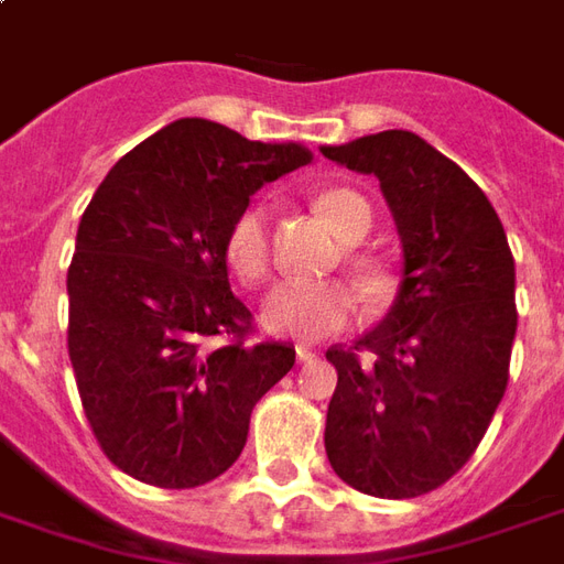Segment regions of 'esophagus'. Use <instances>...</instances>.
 <instances>
[{
	"instance_id": "esophagus-1",
	"label": "esophagus",
	"mask_w": 564,
	"mask_h": 564,
	"mask_svg": "<svg viewBox=\"0 0 564 564\" xmlns=\"http://www.w3.org/2000/svg\"><path fill=\"white\" fill-rule=\"evenodd\" d=\"M295 356H299V362H314V359H317V350H311V347H299V350H295Z\"/></svg>"
}]
</instances>
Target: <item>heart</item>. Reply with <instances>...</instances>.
<instances>
[{"label": "heart", "instance_id": "b5f03b06", "mask_svg": "<svg viewBox=\"0 0 564 564\" xmlns=\"http://www.w3.org/2000/svg\"><path fill=\"white\" fill-rule=\"evenodd\" d=\"M317 208L344 241H362L375 226V210L362 193L350 186H332L317 196ZM223 253L229 269L245 283L262 281L271 269V210L265 202H250L226 226ZM366 290L378 293L387 283V271L378 259L350 253ZM359 311V295L344 281H283L262 302L265 329L295 341H319L347 329Z\"/></svg>", "mask_w": 564, "mask_h": 564}]
</instances>
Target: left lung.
I'll list each match as a JSON object with an SVG mask.
<instances>
[{
  "mask_svg": "<svg viewBox=\"0 0 564 564\" xmlns=\"http://www.w3.org/2000/svg\"><path fill=\"white\" fill-rule=\"evenodd\" d=\"M323 153L378 177L404 247L402 293L387 319L326 350L338 371L326 456L366 496H425L471 459L508 390L517 335L508 235L484 189L414 132Z\"/></svg>",
  "mask_w": 564,
  "mask_h": 564,
  "instance_id": "1",
  "label": "left lung"
}]
</instances>
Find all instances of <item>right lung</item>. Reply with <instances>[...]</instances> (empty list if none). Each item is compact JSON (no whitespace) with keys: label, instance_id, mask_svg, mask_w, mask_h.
Here are the masks:
<instances>
[{"label":"right lung","instance_id":"add662e5","mask_svg":"<svg viewBox=\"0 0 564 564\" xmlns=\"http://www.w3.org/2000/svg\"><path fill=\"white\" fill-rule=\"evenodd\" d=\"M311 162L184 117L132 148L84 210L68 265V359L93 435L120 471L193 489L241 456L253 404L295 347L259 341L223 238L265 181Z\"/></svg>","mask_w":564,"mask_h":564}]
</instances>
